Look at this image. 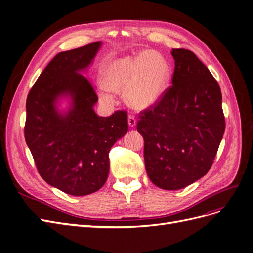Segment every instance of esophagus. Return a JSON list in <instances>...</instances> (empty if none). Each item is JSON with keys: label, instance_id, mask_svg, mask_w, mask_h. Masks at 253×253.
<instances>
[{"label": "esophagus", "instance_id": "esophagus-1", "mask_svg": "<svg viewBox=\"0 0 253 253\" xmlns=\"http://www.w3.org/2000/svg\"><path fill=\"white\" fill-rule=\"evenodd\" d=\"M127 122H128V126H129V127H135L136 126V125H137V121H136V119H135V117L134 116H128V118H127Z\"/></svg>", "mask_w": 253, "mask_h": 253}]
</instances>
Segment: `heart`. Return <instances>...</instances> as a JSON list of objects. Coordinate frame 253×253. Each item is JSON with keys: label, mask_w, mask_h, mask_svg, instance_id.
Wrapping results in <instances>:
<instances>
[{"label": "heart", "mask_w": 253, "mask_h": 253, "mask_svg": "<svg viewBox=\"0 0 253 253\" xmlns=\"http://www.w3.org/2000/svg\"><path fill=\"white\" fill-rule=\"evenodd\" d=\"M103 85L99 96L106 103L114 101L112 91H125V99L132 109L148 110L156 105L171 81V66L155 50H145L136 56L114 57L101 71Z\"/></svg>", "instance_id": "heart-1"}]
</instances>
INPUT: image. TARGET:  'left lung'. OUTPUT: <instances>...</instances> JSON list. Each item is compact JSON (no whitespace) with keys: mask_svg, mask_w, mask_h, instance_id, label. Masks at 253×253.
<instances>
[{"mask_svg":"<svg viewBox=\"0 0 253 253\" xmlns=\"http://www.w3.org/2000/svg\"><path fill=\"white\" fill-rule=\"evenodd\" d=\"M173 85L137 125L144 165L160 189L179 190L205 176L225 132L221 93L210 71L188 49L174 48Z\"/></svg>","mask_w":253,"mask_h":253,"instance_id":"obj_1","label":"left lung"}]
</instances>
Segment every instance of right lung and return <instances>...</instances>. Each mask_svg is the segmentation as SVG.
Wrapping results in <instances>:
<instances>
[{"label": "right lung", "mask_w": 253, "mask_h": 253, "mask_svg": "<svg viewBox=\"0 0 253 253\" xmlns=\"http://www.w3.org/2000/svg\"><path fill=\"white\" fill-rule=\"evenodd\" d=\"M102 42L59 52L26 100L25 140L41 177L74 196L98 191L110 172L109 153L127 132V115L96 114L87 73Z\"/></svg>", "instance_id": "add662e5"}]
</instances>
